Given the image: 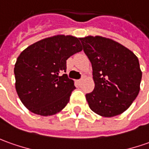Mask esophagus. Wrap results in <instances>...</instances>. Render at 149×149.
Here are the masks:
<instances>
[{
    "label": "esophagus",
    "instance_id": "esophagus-1",
    "mask_svg": "<svg viewBox=\"0 0 149 149\" xmlns=\"http://www.w3.org/2000/svg\"><path fill=\"white\" fill-rule=\"evenodd\" d=\"M83 80H84V78H83V77H82V78L80 79V80H78V83H81V82H82Z\"/></svg>",
    "mask_w": 149,
    "mask_h": 149
}]
</instances>
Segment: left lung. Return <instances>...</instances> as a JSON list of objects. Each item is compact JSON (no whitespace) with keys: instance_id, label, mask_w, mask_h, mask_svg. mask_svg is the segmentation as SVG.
<instances>
[{"instance_id":"left-lung-1","label":"left lung","mask_w":149,"mask_h":149,"mask_svg":"<svg viewBox=\"0 0 149 149\" xmlns=\"http://www.w3.org/2000/svg\"><path fill=\"white\" fill-rule=\"evenodd\" d=\"M91 63L95 89L86 95L90 109L104 117L129 109L140 90L142 72L137 56L115 40L100 36L80 38Z\"/></svg>"}]
</instances>
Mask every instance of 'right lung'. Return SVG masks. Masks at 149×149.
<instances>
[{
  "label": "right lung",
  "mask_w": 149,
  "mask_h": 149,
  "mask_svg": "<svg viewBox=\"0 0 149 149\" xmlns=\"http://www.w3.org/2000/svg\"><path fill=\"white\" fill-rule=\"evenodd\" d=\"M82 50L73 36L47 37L29 45L15 63V89L21 102L32 113L52 116L69 102L74 81L68 77L66 60Z\"/></svg>",
  "instance_id": "right-lung-1"
}]
</instances>
